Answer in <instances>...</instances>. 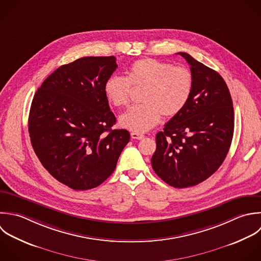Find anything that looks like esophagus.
<instances>
[{
	"label": "esophagus",
	"instance_id": "34e87169",
	"mask_svg": "<svg viewBox=\"0 0 261 261\" xmlns=\"http://www.w3.org/2000/svg\"><path fill=\"white\" fill-rule=\"evenodd\" d=\"M131 138L132 139H137V140H141L144 138V135L142 133H138V132H132L131 133Z\"/></svg>",
	"mask_w": 261,
	"mask_h": 261
}]
</instances>
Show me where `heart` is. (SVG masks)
<instances>
[{"label": "heart", "instance_id": "heart-1", "mask_svg": "<svg viewBox=\"0 0 261 261\" xmlns=\"http://www.w3.org/2000/svg\"><path fill=\"white\" fill-rule=\"evenodd\" d=\"M131 85L145 86L142 105L131 107L119 121L122 127L133 132H145L154 127L162 116H177L186 106L193 89L191 71L160 60L145 58L135 61L128 76L112 75L105 84L107 98L115 107H125L130 99Z\"/></svg>", "mask_w": 261, "mask_h": 261}]
</instances>
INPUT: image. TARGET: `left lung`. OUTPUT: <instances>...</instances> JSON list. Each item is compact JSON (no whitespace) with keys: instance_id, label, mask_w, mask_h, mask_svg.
I'll use <instances>...</instances> for the list:
<instances>
[{"instance_id":"obj_1","label":"left lung","mask_w":261,"mask_h":261,"mask_svg":"<svg viewBox=\"0 0 261 261\" xmlns=\"http://www.w3.org/2000/svg\"><path fill=\"white\" fill-rule=\"evenodd\" d=\"M193 89L184 109L155 136L152 169L175 188L195 186L223 164L234 134V108L229 88L215 70L186 53Z\"/></svg>"}]
</instances>
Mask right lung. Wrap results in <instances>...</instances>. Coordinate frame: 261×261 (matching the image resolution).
Returning <instances> with one entry per match:
<instances>
[{"mask_svg": "<svg viewBox=\"0 0 261 261\" xmlns=\"http://www.w3.org/2000/svg\"><path fill=\"white\" fill-rule=\"evenodd\" d=\"M117 67L114 56L78 59L54 71L33 96L31 145L44 169L74 190L106 181L130 140L127 130L112 129L116 117L103 90Z\"/></svg>", "mask_w": 261, "mask_h": 261, "instance_id": "add662e5", "label": "right lung"}]
</instances>
